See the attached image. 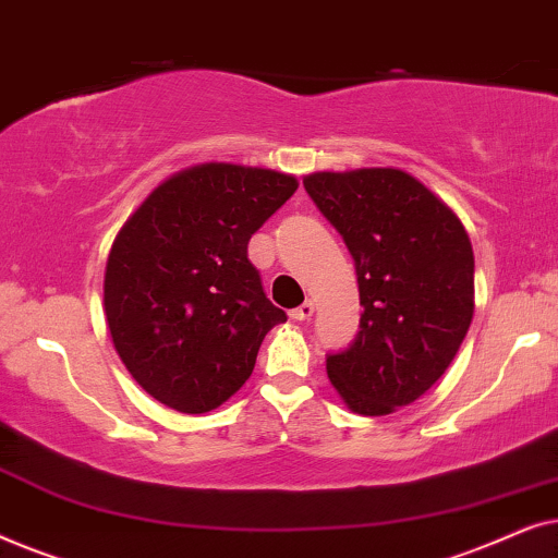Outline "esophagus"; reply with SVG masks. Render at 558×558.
<instances>
[{"mask_svg": "<svg viewBox=\"0 0 558 558\" xmlns=\"http://www.w3.org/2000/svg\"><path fill=\"white\" fill-rule=\"evenodd\" d=\"M312 315H315V302H304L300 304V307L292 310V319H296V323H304V319H312Z\"/></svg>", "mask_w": 558, "mask_h": 558, "instance_id": "1", "label": "esophagus"}]
</instances>
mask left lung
I'll return each mask as SVG.
<instances>
[{
  "instance_id": "left-lung-1",
  "label": "left lung",
  "mask_w": 558,
  "mask_h": 558,
  "mask_svg": "<svg viewBox=\"0 0 558 558\" xmlns=\"http://www.w3.org/2000/svg\"><path fill=\"white\" fill-rule=\"evenodd\" d=\"M304 190L355 262L361 332L327 355L345 407L384 416L409 407L454 361L475 312V256L462 220L409 172H315Z\"/></svg>"
}]
</instances>
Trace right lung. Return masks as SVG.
<instances>
[{
    "instance_id": "add662e5",
    "label": "right lung",
    "mask_w": 558,
    "mask_h": 558,
    "mask_svg": "<svg viewBox=\"0 0 558 558\" xmlns=\"http://www.w3.org/2000/svg\"><path fill=\"white\" fill-rule=\"evenodd\" d=\"M300 182L208 162L149 193L117 239L104 277L113 348L132 378L182 414L218 409L246 384L284 310L266 300L248 241Z\"/></svg>"
}]
</instances>
